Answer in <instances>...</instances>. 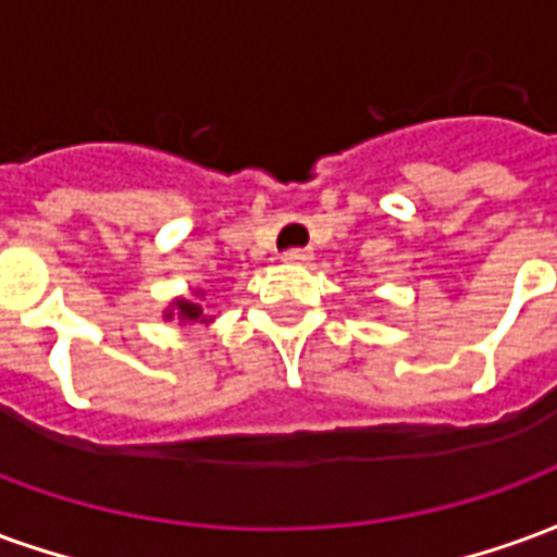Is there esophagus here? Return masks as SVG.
Returning <instances> with one entry per match:
<instances>
[{"instance_id":"34e87169","label":"esophagus","mask_w":557,"mask_h":557,"mask_svg":"<svg viewBox=\"0 0 557 557\" xmlns=\"http://www.w3.org/2000/svg\"><path fill=\"white\" fill-rule=\"evenodd\" d=\"M313 259V250L310 247H289L286 253H283V262H292V265H304V262H310Z\"/></svg>"}]
</instances>
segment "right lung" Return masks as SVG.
Here are the masks:
<instances>
[{
    "mask_svg": "<svg viewBox=\"0 0 557 557\" xmlns=\"http://www.w3.org/2000/svg\"><path fill=\"white\" fill-rule=\"evenodd\" d=\"M175 307H178V313H182V319H190V322H196V319H202V322H206V315H202V307H199V304L175 301Z\"/></svg>",
    "mask_w": 557,
    "mask_h": 557,
    "instance_id": "right-lung-1",
    "label": "right lung"
}]
</instances>
